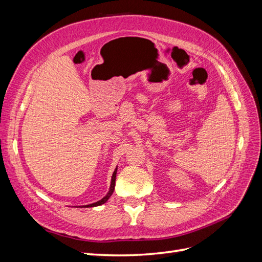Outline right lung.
<instances>
[{
	"label": "right lung",
	"instance_id": "obj_1",
	"mask_svg": "<svg viewBox=\"0 0 262 262\" xmlns=\"http://www.w3.org/2000/svg\"><path fill=\"white\" fill-rule=\"evenodd\" d=\"M116 175H117V168L115 169V171H114V173H113V177H112V184H110V189H109L108 193L106 194V196H104V198H102L101 200H99V201H97V202H95V203H92V204H89V205H82V208H93V207H98V205H101V204H104L105 202H107V200L109 199L110 195L113 194L114 190H115V186H116Z\"/></svg>",
	"mask_w": 262,
	"mask_h": 262
}]
</instances>
